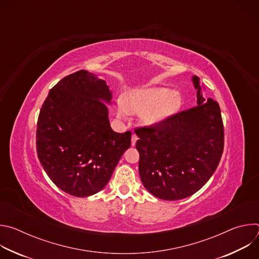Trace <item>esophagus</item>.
<instances>
[{"instance_id":"1","label":"esophagus","mask_w":259,"mask_h":259,"mask_svg":"<svg viewBox=\"0 0 259 259\" xmlns=\"http://www.w3.org/2000/svg\"><path fill=\"white\" fill-rule=\"evenodd\" d=\"M137 139H138V137H137V135L136 134H132V137H131V144L134 146L135 145V143H136V141H137Z\"/></svg>"}]
</instances>
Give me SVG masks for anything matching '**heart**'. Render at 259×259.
Returning a JSON list of instances; mask_svg holds the SVG:
<instances>
[{
    "instance_id": "b5f03b06",
    "label": "heart",
    "mask_w": 259,
    "mask_h": 259,
    "mask_svg": "<svg viewBox=\"0 0 259 259\" xmlns=\"http://www.w3.org/2000/svg\"><path fill=\"white\" fill-rule=\"evenodd\" d=\"M180 95L164 87L134 89L117 99V115L126 119L130 112H142V120L147 124H156L180 106Z\"/></svg>"
}]
</instances>
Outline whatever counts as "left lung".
<instances>
[{
	"instance_id": "left-lung-1",
	"label": "left lung",
	"mask_w": 259,
	"mask_h": 259,
	"mask_svg": "<svg viewBox=\"0 0 259 259\" xmlns=\"http://www.w3.org/2000/svg\"><path fill=\"white\" fill-rule=\"evenodd\" d=\"M193 82L198 105L135 129L140 179L162 200H181L197 193L216 170L224 152L219 104L203 97L197 76Z\"/></svg>"
}]
</instances>
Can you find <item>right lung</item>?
Instances as JSON below:
<instances>
[{
	"mask_svg": "<svg viewBox=\"0 0 259 259\" xmlns=\"http://www.w3.org/2000/svg\"><path fill=\"white\" fill-rule=\"evenodd\" d=\"M110 100L105 81L81 69L60 80L42 105L36 154L49 178L68 195L82 198L101 191L131 145L130 131L110 128L103 102Z\"/></svg>",
	"mask_w": 259,
	"mask_h": 259,
	"instance_id": "right-lung-1",
	"label": "right lung"
}]
</instances>
